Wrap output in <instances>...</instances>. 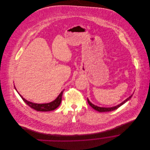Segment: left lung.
Returning a JSON list of instances; mask_svg holds the SVG:
<instances>
[{"instance_id":"obj_1","label":"left lung","mask_w":150,"mask_h":150,"mask_svg":"<svg viewBox=\"0 0 150 150\" xmlns=\"http://www.w3.org/2000/svg\"><path fill=\"white\" fill-rule=\"evenodd\" d=\"M132 95H131L129 98H128L127 99H125L124 101H123L122 103H121L120 104L115 106H114V107H99V106H97L93 104H92L90 101L88 99V98H87V100H88V104L92 107L93 109H95V110L99 111V112H108V111H113V110H115L116 109H117L118 107L121 106L122 105H124V103H125L127 102H128L129 100L132 97Z\"/></svg>"}]
</instances>
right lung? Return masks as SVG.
<instances>
[{
    "label": "right lung",
    "instance_id": "right-lung-1",
    "mask_svg": "<svg viewBox=\"0 0 150 150\" xmlns=\"http://www.w3.org/2000/svg\"><path fill=\"white\" fill-rule=\"evenodd\" d=\"M14 88L16 90V91L18 92V93L20 95V96H21L22 100L29 106L31 107L32 108L35 109L36 111H52L54 110L55 109H56L57 107H58L62 101V94L64 92V90L59 93V95L58 96V97L52 102H50V103H42V104H40V103H35L29 101H28L27 100H26L25 99H24L21 95L18 93V92L17 91V89L16 88V86H14Z\"/></svg>",
    "mask_w": 150,
    "mask_h": 150
}]
</instances>
